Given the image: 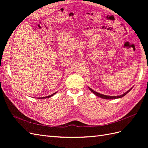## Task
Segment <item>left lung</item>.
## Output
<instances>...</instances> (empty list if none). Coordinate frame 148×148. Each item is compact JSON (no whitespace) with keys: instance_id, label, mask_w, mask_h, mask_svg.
Masks as SVG:
<instances>
[{"instance_id":"1","label":"left lung","mask_w":148,"mask_h":148,"mask_svg":"<svg viewBox=\"0 0 148 148\" xmlns=\"http://www.w3.org/2000/svg\"><path fill=\"white\" fill-rule=\"evenodd\" d=\"M88 88H89V90H90L92 92H93L94 94H95V95H96V96H98V97H101V98H102V99H117V98H121V97H123L124 96L126 95L132 89V88L131 89H130L128 91H127L126 92H125L124 94H123V95H122L117 96H106V95H102V94H100V93H99V92H96V91H95L92 90V89L91 88H89V87H88Z\"/></svg>"}]
</instances>
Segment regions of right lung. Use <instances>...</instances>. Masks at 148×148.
I'll use <instances>...</instances> for the list:
<instances>
[{
	"label": "right lung",
	"mask_w": 148,
	"mask_h": 148,
	"mask_svg": "<svg viewBox=\"0 0 148 148\" xmlns=\"http://www.w3.org/2000/svg\"><path fill=\"white\" fill-rule=\"evenodd\" d=\"M56 93H57V92H54V93H53L52 95H50V96H46V97H42V98H41V99H46V98H49V97H52V96H53L55 94H56Z\"/></svg>",
	"instance_id": "right-lung-1"
}]
</instances>
